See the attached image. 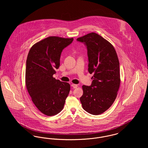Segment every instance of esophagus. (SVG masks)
Segmentation results:
<instances>
[{"label":"esophagus","instance_id":"esophagus-1","mask_svg":"<svg viewBox=\"0 0 148 148\" xmlns=\"http://www.w3.org/2000/svg\"><path fill=\"white\" fill-rule=\"evenodd\" d=\"M71 86L73 88H77V84H71Z\"/></svg>","mask_w":148,"mask_h":148}]
</instances>
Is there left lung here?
Masks as SVG:
<instances>
[{
	"instance_id": "left-lung-1",
	"label": "left lung",
	"mask_w": 148,
	"mask_h": 148,
	"mask_svg": "<svg viewBox=\"0 0 148 148\" xmlns=\"http://www.w3.org/2000/svg\"><path fill=\"white\" fill-rule=\"evenodd\" d=\"M77 40L86 45L88 71L93 74L92 85L82 86L80 100L86 112L99 115L112 106L117 97L121 81L118 57L113 45L97 33H89Z\"/></svg>"
}]
</instances>
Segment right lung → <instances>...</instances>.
<instances>
[{"label": "right lung", "mask_w": 148, "mask_h": 148, "mask_svg": "<svg viewBox=\"0 0 148 148\" xmlns=\"http://www.w3.org/2000/svg\"><path fill=\"white\" fill-rule=\"evenodd\" d=\"M73 38L49 36L36 42L29 51L25 69V85L38 109L47 116H53L63 109L70 90L68 83L53 77L60 66L64 48Z\"/></svg>", "instance_id": "obj_1"}]
</instances>
